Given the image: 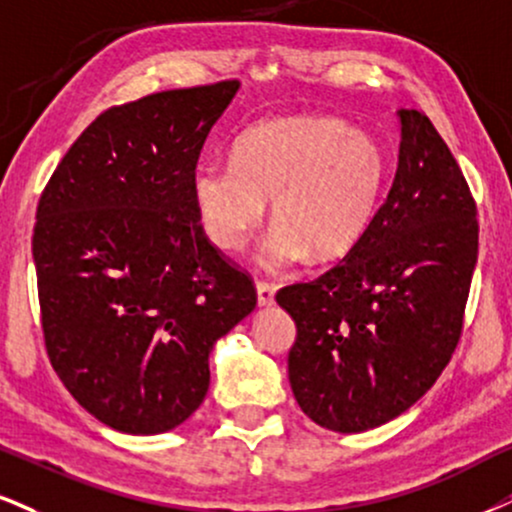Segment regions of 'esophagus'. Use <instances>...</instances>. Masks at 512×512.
I'll use <instances>...</instances> for the list:
<instances>
[{
  "mask_svg": "<svg viewBox=\"0 0 512 512\" xmlns=\"http://www.w3.org/2000/svg\"><path fill=\"white\" fill-rule=\"evenodd\" d=\"M256 296H258V306L268 308L275 304V287L266 285V282H256Z\"/></svg>",
  "mask_w": 512,
  "mask_h": 512,
  "instance_id": "obj_1",
  "label": "esophagus"
}]
</instances>
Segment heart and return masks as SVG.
<instances>
[{
  "mask_svg": "<svg viewBox=\"0 0 512 512\" xmlns=\"http://www.w3.org/2000/svg\"><path fill=\"white\" fill-rule=\"evenodd\" d=\"M389 180V159L368 132L332 118H280L246 130L235 159L201 161L192 204L204 235L237 251L261 225L270 201L275 225L263 244L268 268L308 256L342 258L368 235Z\"/></svg>",
  "mask_w": 512,
  "mask_h": 512,
  "instance_id": "1",
  "label": "heart"
}]
</instances>
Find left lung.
Listing matches in <instances>:
<instances>
[{
    "label": "left lung",
    "instance_id": "1",
    "mask_svg": "<svg viewBox=\"0 0 512 512\" xmlns=\"http://www.w3.org/2000/svg\"><path fill=\"white\" fill-rule=\"evenodd\" d=\"M399 168L353 251L277 292L292 315L294 399L315 425L365 432L399 418L451 361L477 266V206L425 113L396 111Z\"/></svg>",
    "mask_w": 512,
    "mask_h": 512
}]
</instances>
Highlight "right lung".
<instances>
[{"mask_svg": "<svg viewBox=\"0 0 512 512\" xmlns=\"http://www.w3.org/2000/svg\"><path fill=\"white\" fill-rule=\"evenodd\" d=\"M237 80L109 109L56 166L33 235L42 330L56 375L87 413L161 434L204 401L208 356L256 308L192 204L204 142Z\"/></svg>", "mask_w": 512, "mask_h": 512, "instance_id": "add662e5", "label": "right lung"}]
</instances>
